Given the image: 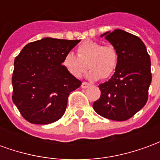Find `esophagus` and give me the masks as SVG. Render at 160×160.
Instances as JSON below:
<instances>
[{"label": "esophagus", "instance_id": "esophagus-1", "mask_svg": "<svg viewBox=\"0 0 160 160\" xmlns=\"http://www.w3.org/2000/svg\"><path fill=\"white\" fill-rule=\"evenodd\" d=\"M90 86H91L90 84L87 83V82H82V84H81V87L84 88V89H86V88H87V87H89Z\"/></svg>", "mask_w": 160, "mask_h": 160}]
</instances>
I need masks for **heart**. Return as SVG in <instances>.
Segmentation results:
<instances>
[{
	"label": "heart",
	"mask_w": 160,
	"mask_h": 160,
	"mask_svg": "<svg viewBox=\"0 0 160 160\" xmlns=\"http://www.w3.org/2000/svg\"><path fill=\"white\" fill-rule=\"evenodd\" d=\"M118 52L113 46H103L101 42L87 40L77 49V56L67 54L63 59V66L73 76L80 78L87 67L91 68L87 73L90 80L109 78L113 74L118 66Z\"/></svg>",
	"instance_id": "b5f03b06"
}]
</instances>
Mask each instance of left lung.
<instances>
[{
  "label": "left lung",
  "instance_id": "left-lung-1",
  "mask_svg": "<svg viewBox=\"0 0 160 160\" xmlns=\"http://www.w3.org/2000/svg\"><path fill=\"white\" fill-rule=\"evenodd\" d=\"M101 38L111 42L118 56L113 76L100 84V98L92 104L103 118L125 121L144 107L152 81L151 60L141 38L122 30L107 32Z\"/></svg>",
  "mask_w": 160,
  "mask_h": 160
}]
</instances>
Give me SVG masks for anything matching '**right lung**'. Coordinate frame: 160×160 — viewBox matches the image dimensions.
I'll list each match as a JSON object with an SVG mask.
<instances>
[{"mask_svg": "<svg viewBox=\"0 0 160 160\" xmlns=\"http://www.w3.org/2000/svg\"><path fill=\"white\" fill-rule=\"evenodd\" d=\"M80 40L43 38L26 44L14 60L12 102L33 124H49L65 113L68 98L80 87L62 65L63 59Z\"/></svg>", "mask_w": 160, "mask_h": 160, "instance_id": "add662e5", "label": "right lung"}]
</instances>
